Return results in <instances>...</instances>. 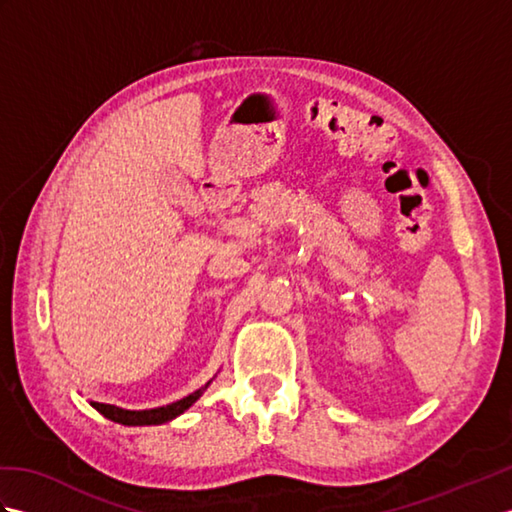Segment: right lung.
<instances>
[{
	"instance_id": "1",
	"label": "right lung",
	"mask_w": 512,
	"mask_h": 512,
	"mask_svg": "<svg viewBox=\"0 0 512 512\" xmlns=\"http://www.w3.org/2000/svg\"><path fill=\"white\" fill-rule=\"evenodd\" d=\"M211 383H213V378L204 387L195 389L193 394L184 396V398H180L176 402H171V405L156 407V409H140V411H136V409H123V407H116V405H105V402H94V400H90V405L99 413H103V416L107 420H112V422L125 424V427H147V424H162V422H169L173 418H178L180 413L187 411L193 405V402L204 394L206 387H209Z\"/></svg>"
}]
</instances>
